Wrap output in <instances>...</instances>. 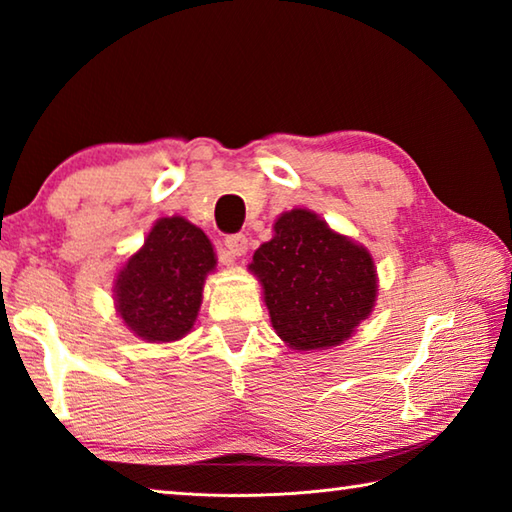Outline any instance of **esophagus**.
Returning a JSON list of instances; mask_svg holds the SVG:
<instances>
[{
  "label": "esophagus",
  "mask_w": 512,
  "mask_h": 512,
  "mask_svg": "<svg viewBox=\"0 0 512 512\" xmlns=\"http://www.w3.org/2000/svg\"><path fill=\"white\" fill-rule=\"evenodd\" d=\"M226 248H228V253H230L232 257L246 255V250H248V237L241 235V232H237V235H228V237H226Z\"/></svg>",
  "instance_id": "34e87169"
}]
</instances>
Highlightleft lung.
<instances>
[{
  "label": "left lung",
  "mask_w": 512,
  "mask_h": 512,
  "mask_svg": "<svg viewBox=\"0 0 512 512\" xmlns=\"http://www.w3.org/2000/svg\"><path fill=\"white\" fill-rule=\"evenodd\" d=\"M250 271L264 286L273 329L293 349L340 345L376 302L371 255L309 210L275 221V237L255 250Z\"/></svg>",
  "instance_id": "8db88e82"
}]
</instances>
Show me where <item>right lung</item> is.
<instances>
[{"label":"right lung","mask_w":512,"mask_h":512,"mask_svg":"<svg viewBox=\"0 0 512 512\" xmlns=\"http://www.w3.org/2000/svg\"><path fill=\"white\" fill-rule=\"evenodd\" d=\"M215 264L203 230L183 217L159 219L116 280L120 318L147 342L183 338L197 320L203 280Z\"/></svg>","instance_id":"right-lung-1"}]
</instances>
